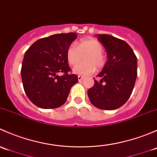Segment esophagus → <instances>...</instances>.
<instances>
[{"label":"esophagus","mask_w":157,"mask_h":157,"mask_svg":"<svg viewBox=\"0 0 157 157\" xmlns=\"http://www.w3.org/2000/svg\"><path fill=\"white\" fill-rule=\"evenodd\" d=\"M83 80V77L82 76H78V80L79 81H82Z\"/></svg>","instance_id":"obj_1"}]
</instances>
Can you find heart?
<instances>
[{
    "instance_id": "b5f03b06",
    "label": "heart",
    "mask_w": 157,
    "mask_h": 157,
    "mask_svg": "<svg viewBox=\"0 0 157 157\" xmlns=\"http://www.w3.org/2000/svg\"><path fill=\"white\" fill-rule=\"evenodd\" d=\"M103 46L97 39L86 38L80 40L77 46L71 45L67 50V60L71 66H75L82 60L85 54L84 64L74 67L73 71L79 75H89L98 69H102L106 63V57L104 55Z\"/></svg>"
}]
</instances>
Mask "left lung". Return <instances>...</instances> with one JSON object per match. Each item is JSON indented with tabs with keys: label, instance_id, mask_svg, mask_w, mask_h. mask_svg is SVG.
I'll list each match as a JSON object with an SVG mask.
<instances>
[{
	"label": "left lung",
	"instance_id": "left-lung-1",
	"mask_svg": "<svg viewBox=\"0 0 157 157\" xmlns=\"http://www.w3.org/2000/svg\"><path fill=\"white\" fill-rule=\"evenodd\" d=\"M97 39L107 52L108 61L88 90L91 103L102 110L122 106L132 93L137 75V57L124 40L110 35H98ZM94 79V78H93Z\"/></svg>",
	"mask_w": 157,
	"mask_h": 157
}]
</instances>
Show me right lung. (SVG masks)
I'll return each instance as SVG.
<instances>
[{
  "instance_id": "1",
  "label": "right lung",
  "mask_w": 157,
  "mask_h": 157,
  "mask_svg": "<svg viewBox=\"0 0 157 157\" xmlns=\"http://www.w3.org/2000/svg\"><path fill=\"white\" fill-rule=\"evenodd\" d=\"M77 38L74 33L55 34L35 42L26 52L21 68L23 89L29 99L42 109L65 103L71 88L78 81L71 74L67 50ZM62 72L63 75L58 74Z\"/></svg>"
}]
</instances>
